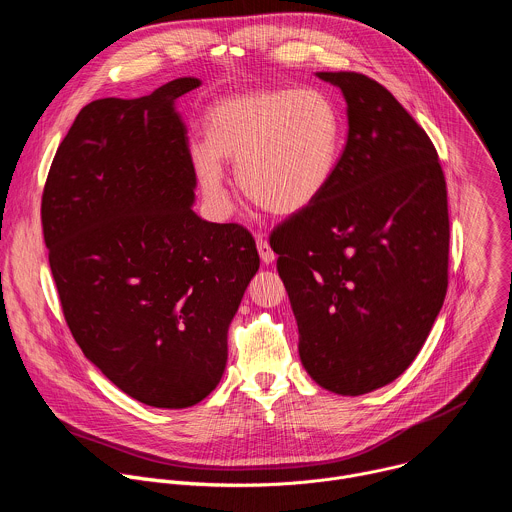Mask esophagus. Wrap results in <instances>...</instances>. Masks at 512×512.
Returning <instances> with one entry per match:
<instances>
[{"label": "esophagus", "mask_w": 512, "mask_h": 512, "mask_svg": "<svg viewBox=\"0 0 512 512\" xmlns=\"http://www.w3.org/2000/svg\"><path fill=\"white\" fill-rule=\"evenodd\" d=\"M257 251H259V255H261V261L265 263V265H269V263H273L275 261V251L271 249V245L267 243V239L263 237V235H257Z\"/></svg>", "instance_id": "esophagus-1"}]
</instances>
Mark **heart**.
Masks as SVG:
<instances>
[{
	"label": "heart",
	"instance_id": "heart-1",
	"mask_svg": "<svg viewBox=\"0 0 512 512\" xmlns=\"http://www.w3.org/2000/svg\"><path fill=\"white\" fill-rule=\"evenodd\" d=\"M206 141L194 150V164L212 200L225 202L221 162H231L251 202L289 216L328 190L342 152V119L320 89H257L210 107Z\"/></svg>",
	"mask_w": 512,
	"mask_h": 512
}]
</instances>
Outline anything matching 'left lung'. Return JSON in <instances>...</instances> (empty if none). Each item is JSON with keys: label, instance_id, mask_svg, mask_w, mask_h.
<instances>
[{"label": "left lung", "instance_id": "8db88e82", "mask_svg": "<svg viewBox=\"0 0 512 512\" xmlns=\"http://www.w3.org/2000/svg\"><path fill=\"white\" fill-rule=\"evenodd\" d=\"M340 87L348 137L328 190L269 243L308 375L338 395L395 381L448 291L446 176L429 135L377 81L318 72Z\"/></svg>", "mask_w": 512, "mask_h": 512}]
</instances>
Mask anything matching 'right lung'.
<instances>
[{"label":"right lung","mask_w":512,"mask_h":512,"mask_svg":"<svg viewBox=\"0 0 512 512\" xmlns=\"http://www.w3.org/2000/svg\"><path fill=\"white\" fill-rule=\"evenodd\" d=\"M99 99L58 145L42 231L64 320L85 356L129 397L196 405L221 381L227 332L259 269L251 233L190 208L196 172L174 101Z\"/></svg>","instance_id":"obj_1"}]
</instances>
